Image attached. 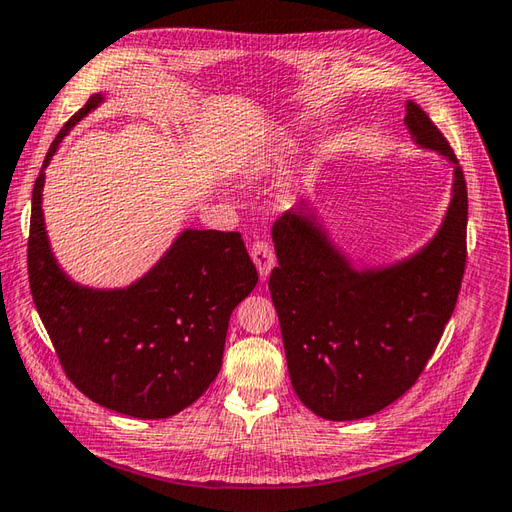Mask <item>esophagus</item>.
<instances>
[{"label":"esophagus","mask_w":512,"mask_h":512,"mask_svg":"<svg viewBox=\"0 0 512 512\" xmlns=\"http://www.w3.org/2000/svg\"><path fill=\"white\" fill-rule=\"evenodd\" d=\"M250 257H253V262L259 270V277L262 279H266L270 275V270H273L277 264L273 246L264 242V239H257V242L253 244V248H250Z\"/></svg>","instance_id":"34e87169"}]
</instances>
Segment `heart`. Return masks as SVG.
<instances>
[{"label":"heart","instance_id":"heart-1","mask_svg":"<svg viewBox=\"0 0 512 512\" xmlns=\"http://www.w3.org/2000/svg\"><path fill=\"white\" fill-rule=\"evenodd\" d=\"M273 156H275V136L264 140V143H257L255 147H250L244 162V173L248 178L259 176L264 169H268Z\"/></svg>","mask_w":512,"mask_h":512}]
</instances>
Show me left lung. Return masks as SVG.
Wrapping results in <instances>:
<instances>
[{
    "label": "left lung",
    "instance_id": "obj_1",
    "mask_svg": "<svg viewBox=\"0 0 512 512\" xmlns=\"http://www.w3.org/2000/svg\"><path fill=\"white\" fill-rule=\"evenodd\" d=\"M405 125L422 149L453 165L447 215L418 253L356 268L310 202L273 226L279 266L268 288L279 314L292 389L325 420H358L416 383L460 295L466 264L464 173L440 129L407 101Z\"/></svg>",
    "mask_w": 512,
    "mask_h": 512
}]
</instances>
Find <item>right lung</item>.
<instances>
[{"label":"right lung","instance_id":"obj_1","mask_svg":"<svg viewBox=\"0 0 512 512\" xmlns=\"http://www.w3.org/2000/svg\"><path fill=\"white\" fill-rule=\"evenodd\" d=\"M101 103L103 94L90 96L63 125L32 189L30 292L76 389L125 416L171 418L220 372L228 319L257 286V270L239 233L184 228L156 266L125 288L81 286L63 273L43 222L46 167Z\"/></svg>","mask_w":512,"mask_h":512}]
</instances>
